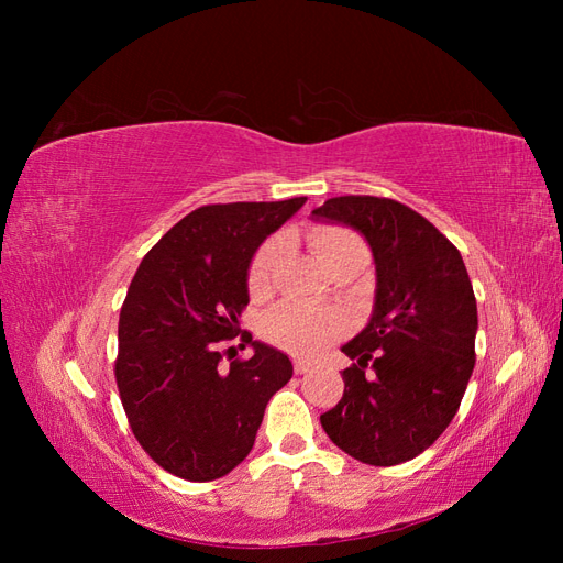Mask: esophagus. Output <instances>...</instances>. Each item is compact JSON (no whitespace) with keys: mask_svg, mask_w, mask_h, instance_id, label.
<instances>
[{"mask_svg":"<svg viewBox=\"0 0 563 563\" xmlns=\"http://www.w3.org/2000/svg\"><path fill=\"white\" fill-rule=\"evenodd\" d=\"M310 368H312L310 362H302V360H296V362H294V371L298 373V376H302V373H308Z\"/></svg>","mask_w":563,"mask_h":563,"instance_id":"esophagus-1","label":"esophagus"}]
</instances>
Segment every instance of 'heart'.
<instances>
[{
	"label": "heart",
	"instance_id": "b5f03b06",
	"mask_svg": "<svg viewBox=\"0 0 563 563\" xmlns=\"http://www.w3.org/2000/svg\"><path fill=\"white\" fill-rule=\"evenodd\" d=\"M312 249L317 251L319 261L329 272L338 265L350 261H364L366 263V246L364 242L350 230L343 228H321L314 230ZM282 240H269L263 249L255 253L249 272V286L255 296H261L267 284L269 275L275 269L279 255H282ZM345 329V314L340 310L327 308H302V305H286L277 310L265 323V335L269 343H275L288 352L300 356H312L327 347L333 338H338Z\"/></svg>",
	"mask_w": 563,
	"mask_h": 563
}]
</instances>
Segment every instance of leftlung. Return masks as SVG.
<instances>
[{
	"label": "left lung",
	"instance_id": "obj_1",
	"mask_svg": "<svg viewBox=\"0 0 563 563\" xmlns=\"http://www.w3.org/2000/svg\"><path fill=\"white\" fill-rule=\"evenodd\" d=\"M312 220L360 232L376 265L368 323L340 347L356 364L321 428L366 465L406 463L449 428L474 368L479 321L463 255L395 199L333 197Z\"/></svg>",
	"mask_w": 563,
	"mask_h": 563
}]
</instances>
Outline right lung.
I'll return each mask as SVG.
<instances>
[{"instance_id": "add662e5", "label": "right lung", "mask_w": 563, "mask_h": 563, "mask_svg": "<svg viewBox=\"0 0 563 563\" xmlns=\"http://www.w3.org/2000/svg\"><path fill=\"white\" fill-rule=\"evenodd\" d=\"M308 197L211 203L185 216L145 255L119 312L114 376L131 430L157 465L213 482L251 453L265 406L294 376L282 350L223 364L249 305L255 251Z\"/></svg>"}]
</instances>
